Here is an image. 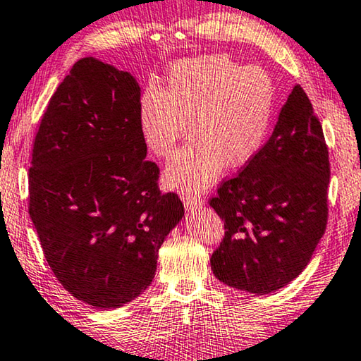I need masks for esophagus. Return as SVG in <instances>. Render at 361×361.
<instances>
[{"mask_svg": "<svg viewBox=\"0 0 361 361\" xmlns=\"http://www.w3.org/2000/svg\"><path fill=\"white\" fill-rule=\"evenodd\" d=\"M202 201L200 196H196V195H185L183 196V204H185V207H186V211H195V209H197V207H201L202 206Z\"/></svg>", "mask_w": 361, "mask_h": 361, "instance_id": "obj_1", "label": "esophagus"}]
</instances>
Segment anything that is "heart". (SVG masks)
I'll return each mask as SVG.
<instances>
[{"label": "heart", "mask_w": 361, "mask_h": 361, "mask_svg": "<svg viewBox=\"0 0 361 361\" xmlns=\"http://www.w3.org/2000/svg\"><path fill=\"white\" fill-rule=\"evenodd\" d=\"M275 111V85L265 70L224 55L186 60L166 88L150 85L139 101V128L152 154L169 159L191 124V139L165 169V185L200 192L222 169L245 165L260 150Z\"/></svg>", "instance_id": "heart-1"}]
</instances>
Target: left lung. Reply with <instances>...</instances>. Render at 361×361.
I'll return each instance as SVG.
<instances>
[{
	"mask_svg": "<svg viewBox=\"0 0 361 361\" xmlns=\"http://www.w3.org/2000/svg\"><path fill=\"white\" fill-rule=\"evenodd\" d=\"M329 178L322 126L296 85L267 144L209 202L226 229L211 257L217 280L255 294L291 283L326 231Z\"/></svg>",
	"mask_w": 361,
	"mask_h": 361,
	"instance_id": "obj_1",
	"label": "left lung"
}]
</instances>
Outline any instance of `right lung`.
Returning a JSON list of instances; mask_svg holds the SVG:
<instances>
[{
    "label": "right lung",
    "instance_id": "obj_1",
    "mask_svg": "<svg viewBox=\"0 0 361 361\" xmlns=\"http://www.w3.org/2000/svg\"><path fill=\"white\" fill-rule=\"evenodd\" d=\"M139 101L129 72L78 60L50 98L29 170V216L49 267L70 294L104 311L150 286L161 243L185 216L145 160Z\"/></svg>",
    "mask_w": 361,
    "mask_h": 361
}]
</instances>
